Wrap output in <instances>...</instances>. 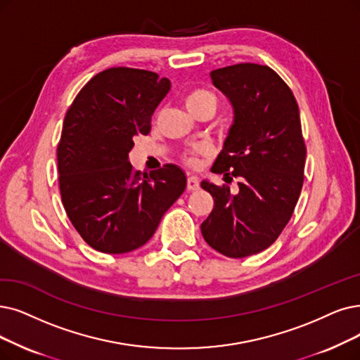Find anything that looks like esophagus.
<instances>
[{"label":"esophagus","instance_id":"34e87169","mask_svg":"<svg viewBox=\"0 0 360 360\" xmlns=\"http://www.w3.org/2000/svg\"><path fill=\"white\" fill-rule=\"evenodd\" d=\"M198 189H199V180L195 176H189L188 177V191L195 192Z\"/></svg>","mask_w":360,"mask_h":360}]
</instances>
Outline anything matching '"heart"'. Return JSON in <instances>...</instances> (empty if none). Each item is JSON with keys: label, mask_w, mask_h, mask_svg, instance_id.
Instances as JSON below:
<instances>
[{"label": "heart", "mask_w": 360, "mask_h": 360, "mask_svg": "<svg viewBox=\"0 0 360 360\" xmlns=\"http://www.w3.org/2000/svg\"><path fill=\"white\" fill-rule=\"evenodd\" d=\"M186 105H188L191 112L204 109V108H217V97H215L211 91L205 89H193L186 96ZM208 152L207 145H195L191 149L186 150L181 158L183 161L189 167L198 165V156L205 155Z\"/></svg>", "instance_id": "1"}]
</instances>
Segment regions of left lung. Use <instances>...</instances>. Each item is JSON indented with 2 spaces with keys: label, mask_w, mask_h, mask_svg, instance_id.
<instances>
[{
  "label": "left lung",
  "mask_w": 360,
  "mask_h": 360,
  "mask_svg": "<svg viewBox=\"0 0 360 360\" xmlns=\"http://www.w3.org/2000/svg\"><path fill=\"white\" fill-rule=\"evenodd\" d=\"M210 75L235 110L212 172L239 179V191L200 183L214 199L200 232L215 251L243 258L269 248L288 224L304 181L306 143L297 100L271 68L239 63Z\"/></svg>",
  "instance_id": "obj_1"
}]
</instances>
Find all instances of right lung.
I'll use <instances>...</instances> for the list:
<instances>
[{"label":"right lung","mask_w":360,"mask_h":360,"mask_svg":"<svg viewBox=\"0 0 360 360\" xmlns=\"http://www.w3.org/2000/svg\"><path fill=\"white\" fill-rule=\"evenodd\" d=\"M169 87L150 70L109 68L84 85L66 112L57 145L62 202L72 226L100 252L145 245L186 189L176 165L145 174L128 162Z\"/></svg>","instance_id":"obj_1"}]
</instances>
